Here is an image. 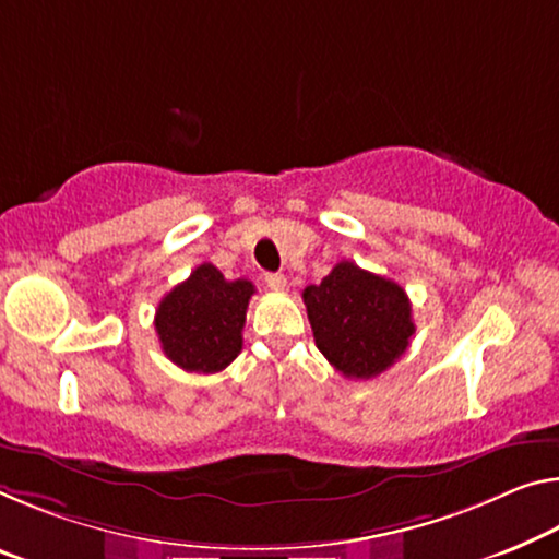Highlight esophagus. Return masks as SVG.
I'll use <instances>...</instances> for the list:
<instances>
[{
	"instance_id": "esophagus-1",
	"label": "esophagus",
	"mask_w": 559,
	"mask_h": 559,
	"mask_svg": "<svg viewBox=\"0 0 559 559\" xmlns=\"http://www.w3.org/2000/svg\"><path fill=\"white\" fill-rule=\"evenodd\" d=\"M265 286L271 290H286V276L283 273H265Z\"/></svg>"
}]
</instances>
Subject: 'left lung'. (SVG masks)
<instances>
[{"label": "left lung", "mask_w": 559, "mask_h": 559, "mask_svg": "<svg viewBox=\"0 0 559 559\" xmlns=\"http://www.w3.org/2000/svg\"><path fill=\"white\" fill-rule=\"evenodd\" d=\"M318 350L353 380L383 373L411 345V300L395 281L358 269L353 261L304 290Z\"/></svg>", "instance_id": "left-lung-1"}]
</instances>
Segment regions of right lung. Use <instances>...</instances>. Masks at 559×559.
Masks as SVG:
<instances>
[{
  "mask_svg": "<svg viewBox=\"0 0 559 559\" xmlns=\"http://www.w3.org/2000/svg\"><path fill=\"white\" fill-rule=\"evenodd\" d=\"M253 294L251 281H226L214 263H201L156 308L154 325L166 358L189 373L224 370L241 353Z\"/></svg>",
  "mask_w": 559,
  "mask_h": 559,
  "instance_id": "add662e5",
  "label": "right lung"
}]
</instances>
